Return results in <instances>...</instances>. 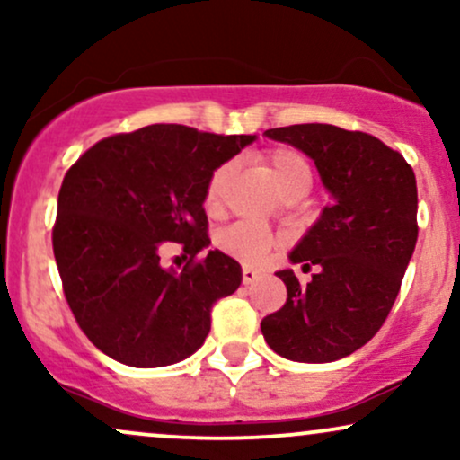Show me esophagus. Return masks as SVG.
<instances>
[{
    "instance_id": "1",
    "label": "esophagus",
    "mask_w": 460,
    "mask_h": 460,
    "mask_svg": "<svg viewBox=\"0 0 460 460\" xmlns=\"http://www.w3.org/2000/svg\"><path fill=\"white\" fill-rule=\"evenodd\" d=\"M261 277V270H255V268H251V266H244L242 268V283H252V281H257V279Z\"/></svg>"
}]
</instances>
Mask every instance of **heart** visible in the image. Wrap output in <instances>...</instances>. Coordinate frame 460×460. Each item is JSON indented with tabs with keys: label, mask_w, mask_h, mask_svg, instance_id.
I'll list each match as a JSON object with an SVG mask.
<instances>
[{
	"label": "heart",
	"mask_w": 460,
	"mask_h": 460,
	"mask_svg": "<svg viewBox=\"0 0 460 460\" xmlns=\"http://www.w3.org/2000/svg\"><path fill=\"white\" fill-rule=\"evenodd\" d=\"M263 160L270 168L272 177L277 179L279 188L288 197L307 192L311 186V166L303 153L292 149V146H274V149L266 151ZM231 172H234V164L225 162L216 166L212 175L208 177L203 203L209 212H218L220 205H223L225 188L229 183ZM281 242L283 237L277 231L257 223H248V220H237L216 235V244L220 246V251L244 263H261L270 255L272 248Z\"/></svg>",
	"instance_id": "1"
}]
</instances>
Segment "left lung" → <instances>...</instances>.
Returning <instances> with one entry per match:
<instances>
[{"instance_id": "obj_1", "label": "left lung", "mask_w": 460, "mask_h": 460, "mask_svg": "<svg viewBox=\"0 0 460 460\" xmlns=\"http://www.w3.org/2000/svg\"><path fill=\"white\" fill-rule=\"evenodd\" d=\"M266 136L307 153L332 200L289 255L318 272L307 285L277 272L288 300L261 320V332L289 361H337L376 335L398 298L417 242L415 172L363 131L307 123Z\"/></svg>"}]
</instances>
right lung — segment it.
<instances>
[{
	"mask_svg": "<svg viewBox=\"0 0 460 460\" xmlns=\"http://www.w3.org/2000/svg\"><path fill=\"white\" fill-rule=\"evenodd\" d=\"M255 136H220L186 125H149L99 140L62 179L54 255L79 329L131 367H162L197 352L216 300L234 294L242 268L209 246L208 177ZM177 245L189 261L166 271Z\"/></svg>",
	"mask_w": 460,
	"mask_h": 460,
	"instance_id": "right-lung-1",
	"label": "right lung"
}]
</instances>
